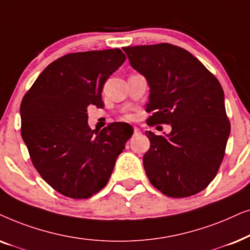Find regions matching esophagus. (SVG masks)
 I'll use <instances>...</instances> for the list:
<instances>
[{"label":"esophagus","instance_id":"obj_1","mask_svg":"<svg viewBox=\"0 0 250 250\" xmlns=\"http://www.w3.org/2000/svg\"><path fill=\"white\" fill-rule=\"evenodd\" d=\"M139 134H141V130H139L137 127H135L134 128V135H139Z\"/></svg>","mask_w":250,"mask_h":250}]
</instances>
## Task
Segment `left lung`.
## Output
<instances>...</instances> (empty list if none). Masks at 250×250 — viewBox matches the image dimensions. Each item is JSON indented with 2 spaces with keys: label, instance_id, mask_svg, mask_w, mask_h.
<instances>
[{
  "label": "left lung",
  "instance_id": "1",
  "mask_svg": "<svg viewBox=\"0 0 250 250\" xmlns=\"http://www.w3.org/2000/svg\"><path fill=\"white\" fill-rule=\"evenodd\" d=\"M130 65L147 80L148 125H170V134L146 131L143 158L151 184L165 195L186 198L215 178L225 155L231 125L216 76L188 50L159 43L125 46Z\"/></svg>",
  "mask_w": 250,
  "mask_h": 250
}]
</instances>
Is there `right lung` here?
<instances>
[{
    "label": "right lung",
    "mask_w": 250,
    "mask_h": 250,
    "mask_svg": "<svg viewBox=\"0 0 250 250\" xmlns=\"http://www.w3.org/2000/svg\"><path fill=\"white\" fill-rule=\"evenodd\" d=\"M125 61L120 49L67 53L46 66L21 105V137L41 177L72 199H88L107 184L132 135L127 123L102 130L86 107L103 106V85Z\"/></svg>",
    "instance_id": "right-lung-1"
}]
</instances>
